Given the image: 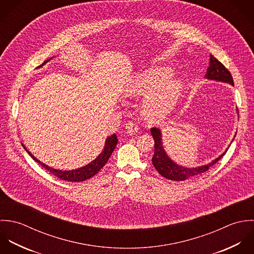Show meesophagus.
Listing matches in <instances>:
<instances>
[{
	"label": "esophagus",
	"mask_w": 254,
	"mask_h": 254,
	"mask_svg": "<svg viewBox=\"0 0 254 254\" xmlns=\"http://www.w3.org/2000/svg\"><path fill=\"white\" fill-rule=\"evenodd\" d=\"M126 129H127V131L129 134H133V133H135V132L138 131L139 127H138L137 124H135V123H133V122H127V123L126 124Z\"/></svg>",
	"instance_id": "34e87169"
}]
</instances>
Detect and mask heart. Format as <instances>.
I'll return each instance as SVG.
<instances>
[{
  "label": "heart",
  "mask_w": 254,
  "mask_h": 254,
  "mask_svg": "<svg viewBox=\"0 0 254 254\" xmlns=\"http://www.w3.org/2000/svg\"><path fill=\"white\" fill-rule=\"evenodd\" d=\"M172 76L173 72L170 68H153L138 74L127 85L129 94L147 96L143 111L149 121L166 118L184 90L185 85L182 81L168 82ZM153 92L154 93L151 95Z\"/></svg>",
  "instance_id": "b5f03b06"
}]
</instances>
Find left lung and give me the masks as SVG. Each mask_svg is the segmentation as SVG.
Returning <instances> with one entry per match:
<instances>
[{"label":"left lung","mask_w":254,"mask_h":254,"mask_svg":"<svg viewBox=\"0 0 254 254\" xmlns=\"http://www.w3.org/2000/svg\"><path fill=\"white\" fill-rule=\"evenodd\" d=\"M210 62H209V66L207 69V72L205 74V77L209 79H214L218 81H223V82H228L234 85V79L227 67L219 62L214 56L210 55ZM153 138H154V155L152 157L153 166L155 169L158 171V173L163 176L164 178L172 181H185L189 178H191L193 176L202 174L209 170L214 164H216L225 154L227 152L223 153L220 157L209 163L208 165L201 166L198 168H184L176 163H174L164 151V148L162 146V139H161V131L160 129L152 127L151 129Z\"/></svg>","instance_id":"obj_1"}]
</instances>
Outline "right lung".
I'll return each instance as SVG.
<instances>
[{
  "label": "right lung",
  "instance_id": "add662e5",
  "mask_svg": "<svg viewBox=\"0 0 254 254\" xmlns=\"http://www.w3.org/2000/svg\"><path fill=\"white\" fill-rule=\"evenodd\" d=\"M117 143H118V137H117L116 134H113V135L109 136L106 139V144H105L104 150L94 161H92L91 163H89L88 165H86V166H84L80 169H76V170H72V171H62V170H56V169L50 168L47 165L41 163L39 160H37L31 153L25 148V146L23 144H22V146L24 147V149L31 156V158L35 162L39 163L45 170L50 172L57 178H59L63 181L77 182L78 183V182H83V181H86V180L92 178L93 176H95L101 170L102 168L105 166V164L108 162L109 158L111 157Z\"/></svg>",
  "mask_w": 254,
  "mask_h": 254
}]
</instances>
